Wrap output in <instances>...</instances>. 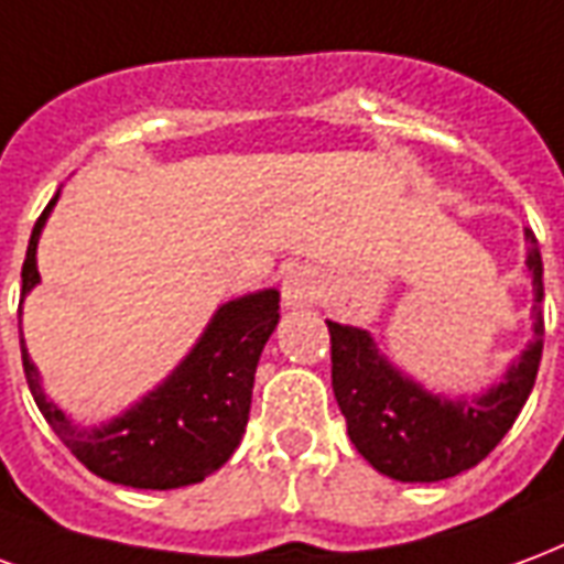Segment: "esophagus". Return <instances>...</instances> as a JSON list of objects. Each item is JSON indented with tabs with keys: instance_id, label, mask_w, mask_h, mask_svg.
<instances>
[{
	"instance_id": "34e87169",
	"label": "esophagus",
	"mask_w": 564,
	"mask_h": 564,
	"mask_svg": "<svg viewBox=\"0 0 564 564\" xmlns=\"http://www.w3.org/2000/svg\"><path fill=\"white\" fill-rule=\"evenodd\" d=\"M322 291V279L312 267H294L282 279V306L285 310H303Z\"/></svg>"
}]
</instances>
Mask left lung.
<instances>
[{"label":"left lung","instance_id":"obj_1","mask_svg":"<svg viewBox=\"0 0 564 564\" xmlns=\"http://www.w3.org/2000/svg\"><path fill=\"white\" fill-rule=\"evenodd\" d=\"M525 267L532 273V339L505 369L501 381L471 397L426 390L378 351L372 333L327 322L333 397L348 423L357 454L369 466L405 484H433L478 466L511 430L535 388L544 348V264L535 234L525 228Z\"/></svg>","mask_w":564,"mask_h":564}]
</instances>
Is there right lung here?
I'll return each mask as SVG.
<instances>
[{"mask_svg":"<svg viewBox=\"0 0 564 564\" xmlns=\"http://www.w3.org/2000/svg\"><path fill=\"white\" fill-rule=\"evenodd\" d=\"M56 200L59 192L44 207L29 237L20 273V312L29 291L41 282L35 252ZM276 324V288L221 303L192 351L162 384H155L122 414L96 426L74 423L56 402L47 400L39 367L23 343V330L20 355L39 412L93 475L134 490H176L213 475L237 451L252 409L254 369Z\"/></svg>","mask_w":564,"mask_h":564,"instance_id":"add662e5","label":"right lung"}]
</instances>
